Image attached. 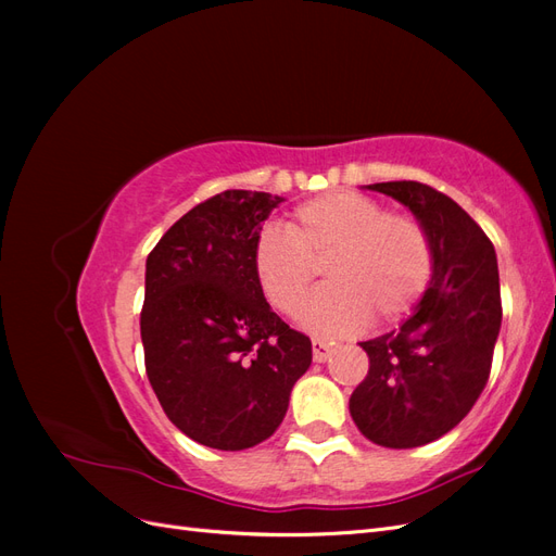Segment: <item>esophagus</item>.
I'll return each instance as SVG.
<instances>
[{"label": "esophagus", "mask_w": 556, "mask_h": 556, "mask_svg": "<svg viewBox=\"0 0 556 556\" xmlns=\"http://www.w3.org/2000/svg\"><path fill=\"white\" fill-rule=\"evenodd\" d=\"M331 352H333V345H331V343L319 341V339L313 341V359H315V362H327Z\"/></svg>", "instance_id": "34e87169"}]
</instances>
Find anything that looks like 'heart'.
Listing matches in <instances>:
<instances>
[{
  "label": "heart",
  "instance_id": "heart-1",
  "mask_svg": "<svg viewBox=\"0 0 556 556\" xmlns=\"http://www.w3.org/2000/svg\"><path fill=\"white\" fill-rule=\"evenodd\" d=\"M323 262L327 285L299 319L311 333L345 336L371 317L394 323L417 304L431 278V243L415 217L336 190L301 204L285 227L266 225L252 245L257 288L282 315L299 311Z\"/></svg>",
  "mask_w": 556,
  "mask_h": 556
}]
</instances>
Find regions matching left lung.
Listing matches in <instances>:
<instances>
[{
  "mask_svg": "<svg viewBox=\"0 0 556 556\" xmlns=\"http://www.w3.org/2000/svg\"><path fill=\"white\" fill-rule=\"evenodd\" d=\"M406 206L431 243V280L396 331L359 343L368 374L350 415L368 441L408 450L441 439L473 408L501 329L492 241L457 201L417 180L366 185Z\"/></svg>",
  "mask_w": 556,
  "mask_h": 556,
  "instance_id": "left-lung-1",
  "label": "left lung"
}]
</instances>
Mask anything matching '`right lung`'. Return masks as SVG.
<instances>
[{"label": "right lung", "mask_w": 556, "mask_h": 556, "mask_svg": "<svg viewBox=\"0 0 556 556\" xmlns=\"http://www.w3.org/2000/svg\"><path fill=\"white\" fill-rule=\"evenodd\" d=\"M282 197L225 190L185 213L146 260L141 341L166 417L192 441H266L308 371L311 339L266 304L252 245Z\"/></svg>", "instance_id": "1"}]
</instances>
